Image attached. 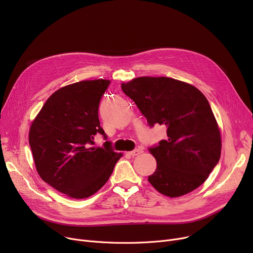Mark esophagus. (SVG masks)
<instances>
[{"label":"esophagus","instance_id":"34e87169","mask_svg":"<svg viewBox=\"0 0 253 253\" xmlns=\"http://www.w3.org/2000/svg\"><path fill=\"white\" fill-rule=\"evenodd\" d=\"M141 153H142V149L141 148H136L135 150L129 152V155L132 156V157H134V156H137V155H139Z\"/></svg>","mask_w":253,"mask_h":253}]
</instances>
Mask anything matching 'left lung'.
<instances>
[{"label": "left lung", "instance_id": "left-lung-1", "mask_svg": "<svg viewBox=\"0 0 253 253\" xmlns=\"http://www.w3.org/2000/svg\"><path fill=\"white\" fill-rule=\"evenodd\" d=\"M121 88L150 127L167 128V139L149 148L157 161L150 183L171 198L200 187L217 165L221 151L216 120L203 93L166 77L136 78Z\"/></svg>", "mask_w": 253, "mask_h": 253}]
</instances>
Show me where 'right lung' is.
Instances as JSON below:
<instances>
[{
	"label": "right lung",
	"instance_id": "obj_1",
	"mask_svg": "<svg viewBox=\"0 0 253 253\" xmlns=\"http://www.w3.org/2000/svg\"><path fill=\"white\" fill-rule=\"evenodd\" d=\"M109 85V80L101 79L60 88L31 126L29 141L39 175L71 198H88L100 190L122 156L111 141L93 147L96 134L108 139L98 106Z\"/></svg>",
	"mask_w": 253,
	"mask_h": 253
}]
</instances>
